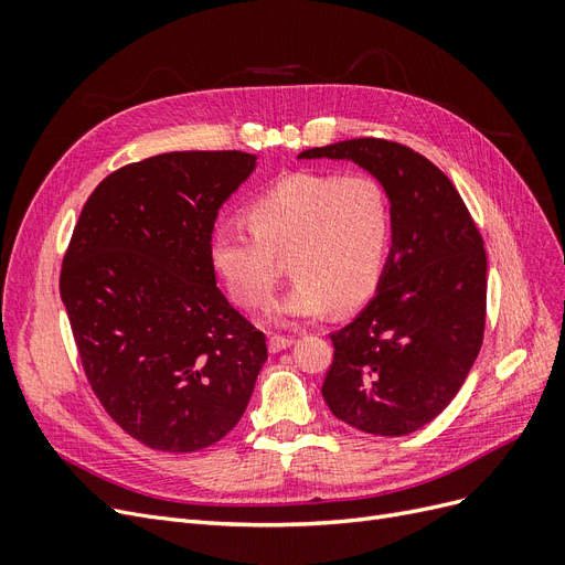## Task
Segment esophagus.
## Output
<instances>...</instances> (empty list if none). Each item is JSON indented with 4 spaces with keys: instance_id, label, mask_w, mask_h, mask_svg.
I'll return each mask as SVG.
<instances>
[{
    "instance_id": "1",
    "label": "esophagus",
    "mask_w": 565,
    "mask_h": 565,
    "mask_svg": "<svg viewBox=\"0 0 565 565\" xmlns=\"http://www.w3.org/2000/svg\"><path fill=\"white\" fill-rule=\"evenodd\" d=\"M289 347H292V339H289V337L273 334V337L268 339V349H270L273 353H280V351H285V349H289Z\"/></svg>"
}]
</instances>
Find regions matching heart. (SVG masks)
<instances>
[{"mask_svg":"<svg viewBox=\"0 0 565 565\" xmlns=\"http://www.w3.org/2000/svg\"><path fill=\"white\" fill-rule=\"evenodd\" d=\"M247 221L216 218L210 264L228 297L245 309L270 303L287 256L297 278L273 309L280 322L347 313L380 289L391 247V204L370 177L295 172L247 204Z\"/></svg>","mask_w":565,"mask_h":565,"instance_id":"1","label":"heart"}]
</instances>
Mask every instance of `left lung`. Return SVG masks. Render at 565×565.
Listing matches in <instances>:
<instances>
[{
	"label": "left lung",
	"mask_w": 565,
	"mask_h": 565,
	"mask_svg": "<svg viewBox=\"0 0 565 565\" xmlns=\"http://www.w3.org/2000/svg\"><path fill=\"white\" fill-rule=\"evenodd\" d=\"M299 160H347L380 181L391 204V249L380 289L332 332L322 384L332 415L374 436H407L457 396L483 344L488 259L465 200L413 148L351 139Z\"/></svg>",
	"instance_id": "1"
}]
</instances>
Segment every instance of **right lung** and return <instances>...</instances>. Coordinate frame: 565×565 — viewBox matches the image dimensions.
Here are the masks:
<instances>
[{"instance_id": "right-lung-1", "label": "right lung", "mask_w": 565, "mask_h": 565, "mask_svg": "<svg viewBox=\"0 0 565 565\" xmlns=\"http://www.w3.org/2000/svg\"><path fill=\"white\" fill-rule=\"evenodd\" d=\"M256 169L241 150H177L117 169L84 204L61 299L87 380L143 446L193 452L245 415L266 337L216 287L207 235Z\"/></svg>"}]
</instances>
